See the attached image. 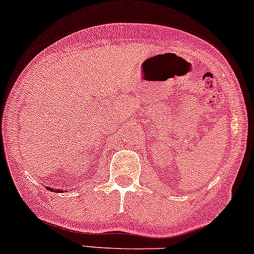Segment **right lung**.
I'll list each match as a JSON object with an SVG mask.
<instances>
[{"label":"right lung","instance_id":"add662e5","mask_svg":"<svg viewBox=\"0 0 254 254\" xmlns=\"http://www.w3.org/2000/svg\"><path fill=\"white\" fill-rule=\"evenodd\" d=\"M47 189H48L49 191H55V189H53V188H48V187H47ZM56 192H61V190H57Z\"/></svg>","mask_w":254,"mask_h":254}]
</instances>
